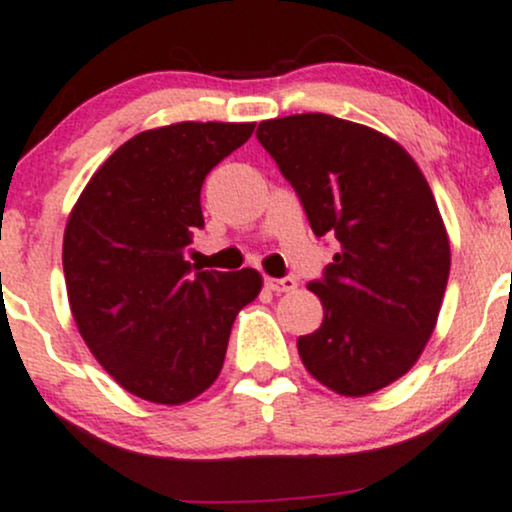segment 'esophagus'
<instances>
[{
	"instance_id": "esophagus-1",
	"label": "esophagus",
	"mask_w": 512,
	"mask_h": 512,
	"mask_svg": "<svg viewBox=\"0 0 512 512\" xmlns=\"http://www.w3.org/2000/svg\"><path fill=\"white\" fill-rule=\"evenodd\" d=\"M265 286L274 294H286V291L296 289V279L294 277H282V279H265Z\"/></svg>"
}]
</instances>
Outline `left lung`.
<instances>
[{
  "label": "left lung",
  "instance_id": "1",
  "mask_svg": "<svg viewBox=\"0 0 512 512\" xmlns=\"http://www.w3.org/2000/svg\"><path fill=\"white\" fill-rule=\"evenodd\" d=\"M257 140L313 233L340 247L308 284L323 323L296 340L303 364L342 396L384 389L430 340L449 277L447 230L423 172L391 138L328 114L262 121Z\"/></svg>",
  "mask_w": 512,
  "mask_h": 512
}]
</instances>
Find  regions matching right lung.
Here are the masks:
<instances>
[{
	"instance_id": "1",
	"label": "right lung",
	"mask_w": 512,
	"mask_h": 512,
	"mask_svg": "<svg viewBox=\"0 0 512 512\" xmlns=\"http://www.w3.org/2000/svg\"><path fill=\"white\" fill-rule=\"evenodd\" d=\"M255 123H174L126 140L84 187L63 240L80 335L126 391L192 401L221 374L230 328L255 301V269H196L184 252L204 228L201 184Z\"/></svg>"
}]
</instances>
